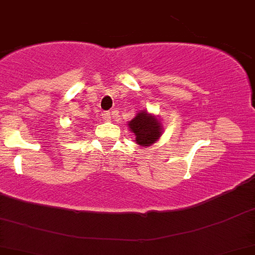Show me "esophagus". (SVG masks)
Returning a JSON list of instances; mask_svg holds the SVG:
<instances>
[{
  "instance_id": "esophagus-1",
  "label": "esophagus",
  "mask_w": 255,
  "mask_h": 255,
  "mask_svg": "<svg viewBox=\"0 0 255 255\" xmlns=\"http://www.w3.org/2000/svg\"><path fill=\"white\" fill-rule=\"evenodd\" d=\"M111 112L110 111H104L102 112V119H105V120H111Z\"/></svg>"
}]
</instances>
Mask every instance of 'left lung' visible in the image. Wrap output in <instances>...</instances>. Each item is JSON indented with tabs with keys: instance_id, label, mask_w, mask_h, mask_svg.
I'll use <instances>...</instances> for the list:
<instances>
[{
	"instance_id": "8db88e82",
	"label": "left lung",
	"mask_w": 255,
	"mask_h": 255,
	"mask_svg": "<svg viewBox=\"0 0 255 255\" xmlns=\"http://www.w3.org/2000/svg\"><path fill=\"white\" fill-rule=\"evenodd\" d=\"M129 128L136 135V143L140 145L149 146L159 139L162 128L155 118L146 114L145 111L139 112L129 123Z\"/></svg>"
}]
</instances>
